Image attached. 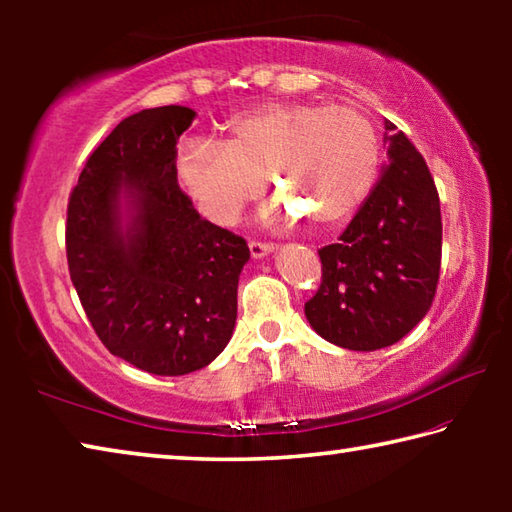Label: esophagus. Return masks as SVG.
Here are the masks:
<instances>
[{
    "label": "esophagus",
    "instance_id": "1",
    "mask_svg": "<svg viewBox=\"0 0 512 512\" xmlns=\"http://www.w3.org/2000/svg\"><path fill=\"white\" fill-rule=\"evenodd\" d=\"M248 248H250V257L259 259L268 253H273V246L271 244H262V241H248Z\"/></svg>",
    "mask_w": 512,
    "mask_h": 512
}]
</instances>
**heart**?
Returning a JSON list of instances; mask_svg holds the SVG:
<instances>
[{"label": "heart", "mask_w": 512, "mask_h": 512, "mask_svg": "<svg viewBox=\"0 0 512 512\" xmlns=\"http://www.w3.org/2000/svg\"><path fill=\"white\" fill-rule=\"evenodd\" d=\"M381 160L377 128L363 112L327 103H266L225 126V140H187L176 169L207 219L232 225L257 201L266 178L280 201L268 223L307 219L334 228L375 187Z\"/></svg>", "instance_id": "b5f03b06"}]
</instances>
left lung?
Masks as SVG:
<instances>
[{
  "label": "left lung",
  "mask_w": 512,
  "mask_h": 512,
  "mask_svg": "<svg viewBox=\"0 0 512 512\" xmlns=\"http://www.w3.org/2000/svg\"><path fill=\"white\" fill-rule=\"evenodd\" d=\"M388 162L339 244L318 250L323 277L309 325L339 348H388L427 316L443 250L440 198L427 162L384 121Z\"/></svg>",
  "instance_id": "8db88e82"
}]
</instances>
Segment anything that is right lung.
Segmentation results:
<instances>
[{
    "label": "right lung",
    "instance_id": "obj_1",
    "mask_svg": "<svg viewBox=\"0 0 512 512\" xmlns=\"http://www.w3.org/2000/svg\"><path fill=\"white\" fill-rule=\"evenodd\" d=\"M196 112L149 108L119 121L67 205L69 277L101 343L151 375L212 363L237 320L246 239L201 219L178 185L176 144Z\"/></svg>",
    "mask_w": 512,
    "mask_h": 512
}]
</instances>
